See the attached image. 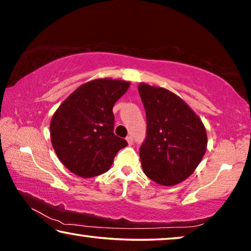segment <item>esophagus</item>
Masks as SVG:
<instances>
[{"instance_id":"obj_1","label":"esophagus","mask_w":251,"mask_h":251,"mask_svg":"<svg viewBox=\"0 0 251 251\" xmlns=\"http://www.w3.org/2000/svg\"><path fill=\"white\" fill-rule=\"evenodd\" d=\"M126 141H127V143H128V145H133L134 141H133V137H131L130 135H129V136H127V137H126Z\"/></svg>"}]
</instances>
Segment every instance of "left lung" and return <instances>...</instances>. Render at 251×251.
Here are the masks:
<instances>
[{"label":"left lung","instance_id":"1","mask_svg":"<svg viewBox=\"0 0 251 251\" xmlns=\"http://www.w3.org/2000/svg\"><path fill=\"white\" fill-rule=\"evenodd\" d=\"M147 118L146 141L139 157L143 172L163 186L188 178L207 150L205 125L185 100L166 88L138 85Z\"/></svg>","mask_w":251,"mask_h":251}]
</instances>
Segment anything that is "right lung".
Listing matches in <instances>:
<instances>
[{
  "mask_svg": "<svg viewBox=\"0 0 251 251\" xmlns=\"http://www.w3.org/2000/svg\"><path fill=\"white\" fill-rule=\"evenodd\" d=\"M129 85L122 79H93L59 105L50 124V142L70 172L83 178L99 176L127 146L125 139L113 133V106Z\"/></svg>",
  "mask_w": 251,
  "mask_h": 251,
  "instance_id": "right-lung-1",
  "label": "right lung"
}]
</instances>
